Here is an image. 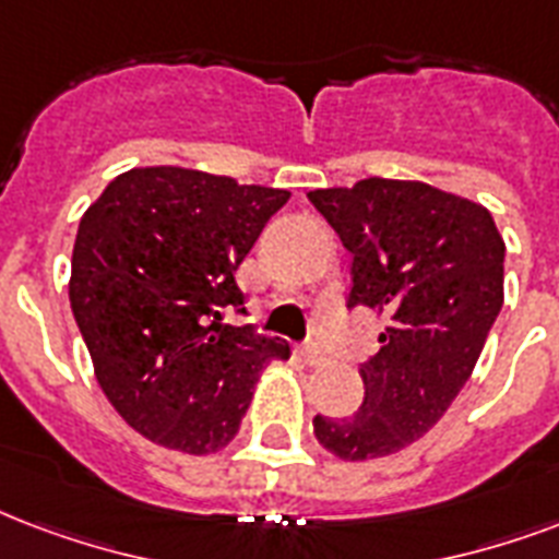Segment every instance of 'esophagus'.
Listing matches in <instances>:
<instances>
[{
	"mask_svg": "<svg viewBox=\"0 0 559 559\" xmlns=\"http://www.w3.org/2000/svg\"><path fill=\"white\" fill-rule=\"evenodd\" d=\"M296 352H298V357H301V360H305V364H308V366H322V364H325V352H322V348H317V346H298Z\"/></svg>",
	"mask_w": 559,
	"mask_h": 559,
	"instance_id": "obj_1",
	"label": "esophagus"
}]
</instances>
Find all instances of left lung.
<instances>
[{
    "mask_svg": "<svg viewBox=\"0 0 559 559\" xmlns=\"http://www.w3.org/2000/svg\"><path fill=\"white\" fill-rule=\"evenodd\" d=\"M308 199L352 251L348 308L386 317L360 411L317 416L313 433L340 460L386 457L431 431L478 364L504 305V237L484 204L425 181L364 178Z\"/></svg>",
    "mask_w": 559,
    "mask_h": 559,
    "instance_id": "1",
    "label": "left lung"
}]
</instances>
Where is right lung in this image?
Here are the masks:
<instances>
[{
    "label": "right lung",
    "mask_w": 559,
    "mask_h": 559,
    "mask_svg": "<svg viewBox=\"0 0 559 559\" xmlns=\"http://www.w3.org/2000/svg\"><path fill=\"white\" fill-rule=\"evenodd\" d=\"M287 190L185 166H134L84 211L70 305L114 411L164 449L213 454L240 431L287 340L223 325L234 272Z\"/></svg>",
    "instance_id": "add662e5"
}]
</instances>
